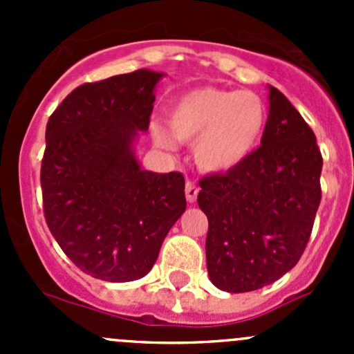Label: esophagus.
I'll return each instance as SVG.
<instances>
[{
  "label": "esophagus",
  "instance_id": "1",
  "mask_svg": "<svg viewBox=\"0 0 354 354\" xmlns=\"http://www.w3.org/2000/svg\"><path fill=\"white\" fill-rule=\"evenodd\" d=\"M185 194H187V200L190 203H194L197 200L198 195V187L194 183V181H187V187H185Z\"/></svg>",
  "mask_w": 354,
  "mask_h": 354
}]
</instances>
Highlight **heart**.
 <instances>
[{
    "mask_svg": "<svg viewBox=\"0 0 354 354\" xmlns=\"http://www.w3.org/2000/svg\"><path fill=\"white\" fill-rule=\"evenodd\" d=\"M269 109L253 92L202 87L176 97L167 113V124L181 142H195V159L203 171L223 173L252 156L266 131ZM154 137L164 147L173 137L154 127Z\"/></svg>",
    "mask_w": 354,
    "mask_h": 354,
    "instance_id": "1",
    "label": "heart"
}]
</instances>
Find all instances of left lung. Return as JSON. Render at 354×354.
<instances>
[{"label":"left lung","instance_id":"left-lung-1","mask_svg":"<svg viewBox=\"0 0 354 354\" xmlns=\"http://www.w3.org/2000/svg\"><path fill=\"white\" fill-rule=\"evenodd\" d=\"M322 154L301 114L269 88V120L240 166L203 176L197 197L209 219L207 272L227 292L255 291L298 263L322 198Z\"/></svg>","mask_w":354,"mask_h":354}]
</instances>
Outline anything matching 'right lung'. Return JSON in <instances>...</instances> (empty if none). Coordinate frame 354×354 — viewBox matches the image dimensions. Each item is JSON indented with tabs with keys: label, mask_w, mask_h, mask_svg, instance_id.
<instances>
[{
	"label": "right lung",
	"mask_w": 354,
	"mask_h": 354,
	"mask_svg": "<svg viewBox=\"0 0 354 354\" xmlns=\"http://www.w3.org/2000/svg\"><path fill=\"white\" fill-rule=\"evenodd\" d=\"M162 73L137 70L71 91L49 116L42 209L65 255L95 279L127 283L152 269L187 209L181 173L144 171L131 152Z\"/></svg>",
	"instance_id": "add662e5"
}]
</instances>
